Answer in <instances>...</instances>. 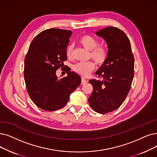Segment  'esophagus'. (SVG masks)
Here are the masks:
<instances>
[{
    "label": "esophagus",
    "instance_id": "34e87169",
    "mask_svg": "<svg viewBox=\"0 0 157 157\" xmlns=\"http://www.w3.org/2000/svg\"><path fill=\"white\" fill-rule=\"evenodd\" d=\"M87 82V80L82 77V79H81V84H85Z\"/></svg>",
    "mask_w": 157,
    "mask_h": 157
}]
</instances>
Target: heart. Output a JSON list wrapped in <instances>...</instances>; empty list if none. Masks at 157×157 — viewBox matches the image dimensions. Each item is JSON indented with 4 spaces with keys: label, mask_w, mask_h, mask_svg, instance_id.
Returning <instances> with one entry per match:
<instances>
[{
    "label": "heart",
    "mask_w": 157,
    "mask_h": 157,
    "mask_svg": "<svg viewBox=\"0 0 157 157\" xmlns=\"http://www.w3.org/2000/svg\"><path fill=\"white\" fill-rule=\"evenodd\" d=\"M79 42L85 48L91 50V57L99 66L104 65L107 61L109 57V49L105 46H98V40L96 37L91 35H82L79 39ZM73 49V46L70 44L66 49V55L70 57ZM95 67V64L93 61L81 62L73 66L75 72L84 77L88 76L91 71Z\"/></svg>",
    "instance_id": "obj_1"
}]
</instances>
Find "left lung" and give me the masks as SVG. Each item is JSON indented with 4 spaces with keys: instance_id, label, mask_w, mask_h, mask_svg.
<instances>
[{
    "instance_id": "left-lung-1",
    "label": "left lung",
    "mask_w": 157,
    "mask_h": 157,
    "mask_svg": "<svg viewBox=\"0 0 157 157\" xmlns=\"http://www.w3.org/2000/svg\"><path fill=\"white\" fill-rule=\"evenodd\" d=\"M108 44L109 57L96 72L102 80L92 79L93 90L88 101L98 113L118 109L126 99L134 77V56L128 37L122 30L108 27L97 31Z\"/></svg>"
}]
</instances>
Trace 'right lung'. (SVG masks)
Instances as JSON below:
<instances>
[{"label":"right lung","instance_id":"obj_1","mask_svg":"<svg viewBox=\"0 0 157 157\" xmlns=\"http://www.w3.org/2000/svg\"><path fill=\"white\" fill-rule=\"evenodd\" d=\"M72 31L57 28L42 31L31 42L24 59V77L29 96L40 109L53 111L63 108L81 78L69 69L67 76L58 78L56 71L63 68L66 48Z\"/></svg>","mask_w":157,"mask_h":157}]
</instances>
